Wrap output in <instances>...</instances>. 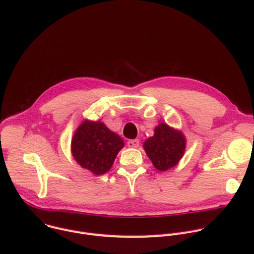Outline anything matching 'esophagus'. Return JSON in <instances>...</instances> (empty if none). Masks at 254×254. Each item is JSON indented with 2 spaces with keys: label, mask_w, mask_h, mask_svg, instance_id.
<instances>
[{
  "label": "esophagus",
  "mask_w": 254,
  "mask_h": 254,
  "mask_svg": "<svg viewBox=\"0 0 254 254\" xmlns=\"http://www.w3.org/2000/svg\"><path fill=\"white\" fill-rule=\"evenodd\" d=\"M139 146H140V141L137 139L127 141V147H129V148H137Z\"/></svg>",
  "instance_id": "1"
}]
</instances>
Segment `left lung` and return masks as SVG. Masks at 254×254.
Wrapping results in <instances>:
<instances>
[{"label":"left lung","instance_id":"obj_1","mask_svg":"<svg viewBox=\"0 0 254 254\" xmlns=\"http://www.w3.org/2000/svg\"><path fill=\"white\" fill-rule=\"evenodd\" d=\"M186 146L183 133L162 123L155 127L154 135L144 143V150L156 169L166 171L177 165Z\"/></svg>","mask_w":254,"mask_h":254}]
</instances>
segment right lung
I'll list each match as a JSON object with an SVG mask.
<instances>
[{"label": "right lung", "mask_w": 254, "mask_h": 254, "mask_svg": "<svg viewBox=\"0 0 254 254\" xmlns=\"http://www.w3.org/2000/svg\"><path fill=\"white\" fill-rule=\"evenodd\" d=\"M122 137L101 122L84 121L72 139V155L81 167L95 175L105 174L124 148Z\"/></svg>", "instance_id": "obj_1"}]
</instances>
